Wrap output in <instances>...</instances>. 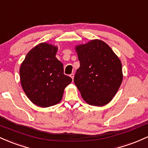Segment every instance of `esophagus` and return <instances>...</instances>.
Segmentation results:
<instances>
[{
    "instance_id": "1",
    "label": "esophagus",
    "mask_w": 148,
    "mask_h": 148,
    "mask_svg": "<svg viewBox=\"0 0 148 148\" xmlns=\"http://www.w3.org/2000/svg\"><path fill=\"white\" fill-rule=\"evenodd\" d=\"M70 77H71V78L73 79H73H74V74L73 73L71 74V75H70Z\"/></svg>"
}]
</instances>
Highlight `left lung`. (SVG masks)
<instances>
[{"mask_svg": "<svg viewBox=\"0 0 148 148\" xmlns=\"http://www.w3.org/2000/svg\"><path fill=\"white\" fill-rule=\"evenodd\" d=\"M79 61L74 82L89 105L103 106L117 94L122 79L120 59L110 46L94 39L75 47Z\"/></svg>", "mask_w": 148, "mask_h": 148, "instance_id": "left-lung-1", "label": "left lung"}]
</instances>
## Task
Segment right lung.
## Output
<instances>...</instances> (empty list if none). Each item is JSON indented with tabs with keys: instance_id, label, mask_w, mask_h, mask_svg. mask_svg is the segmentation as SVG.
I'll use <instances>...</instances> for the list:
<instances>
[{
	"instance_id": "1",
	"label": "right lung",
	"mask_w": 148,
	"mask_h": 148,
	"mask_svg": "<svg viewBox=\"0 0 148 148\" xmlns=\"http://www.w3.org/2000/svg\"><path fill=\"white\" fill-rule=\"evenodd\" d=\"M57 50V46L41 42L28 52L21 64V87L29 100L39 107L59 103L65 88L72 82L56 58Z\"/></svg>"
}]
</instances>
